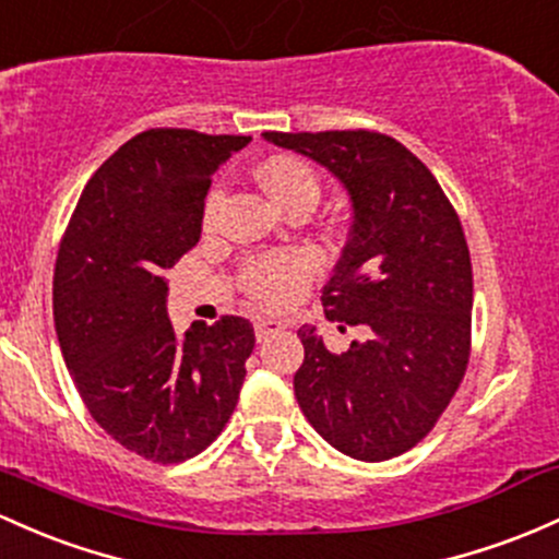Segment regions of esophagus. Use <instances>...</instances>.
I'll return each mask as SVG.
<instances>
[{
    "label": "esophagus",
    "instance_id": "obj_1",
    "mask_svg": "<svg viewBox=\"0 0 559 559\" xmlns=\"http://www.w3.org/2000/svg\"><path fill=\"white\" fill-rule=\"evenodd\" d=\"M278 331H284V323L275 321V318H257L254 321V334L257 340H267V336L278 334Z\"/></svg>",
    "mask_w": 559,
    "mask_h": 559
}]
</instances>
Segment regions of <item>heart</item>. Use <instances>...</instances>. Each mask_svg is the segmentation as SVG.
Instances as JSON below:
<instances>
[{"label":"heart","instance_id":"b5f03b06","mask_svg":"<svg viewBox=\"0 0 559 559\" xmlns=\"http://www.w3.org/2000/svg\"><path fill=\"white\" fill-rule=\"evenodd\" d=\"M260 182L267 190L270 199L289 210L297 201H318V180L308 164L292 156H273L260 167ZM223 201V190L214 188L206 195L204 217L212 219ZM312 273H316V260L310 254H270L262 260L251 262L247 273V286L251 297L265 308H286L297 302L308 289Z\"/></svg>","mask_w":559,"mask_h":559}]
</instances>
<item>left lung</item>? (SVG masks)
<instances>
[{"mask_svg": "<svg viewBox=\"0 0 559 559\" xmlns=\"http://www.w3.org/2000/svg\"><path fill=\"white\" fill-rule=\"evenodd\" d=\"M347 190L353 225L323 286V310L364 326L334 355L316 326L297 336L305 360L294 395L316 432L360 462L414 449L435 427L469 360L472 265L443 188L406 145L379 132H265Z\"/></svg>", "mask_w": 559, "mask_h": 559, "instance_id": "left-lung-1", "label": "left lung"}]
</instances>
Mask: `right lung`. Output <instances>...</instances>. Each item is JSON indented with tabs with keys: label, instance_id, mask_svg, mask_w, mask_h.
I'll return each mask as SVG.
<instances>
[{
	"label": "right lung",
	"instance_id": "add662e5",
	"mask_svg": "<svg viewBox=\"0 0 559 559\" xmlns=\"http://www.w3.org/2000/svg\"><path fill=\"white\" fill-rule=\"evenodd\" d=\"M249 140L134 134L90 177L60 241L52 312L66 366L92 419L151 462L204 451L247 377L251 323L225 316L177 336L167 275L199 243L212 175Z\"/></svg>",
	"mask_w": 559,
	"mask_h": 559
}]
</instances>
